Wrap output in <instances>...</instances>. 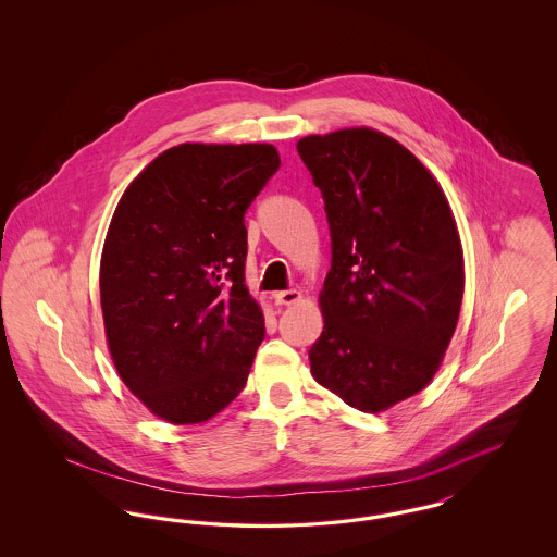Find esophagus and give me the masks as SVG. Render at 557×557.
I'll return each instance as SVG.
<instances>
[{"instance_id":"esophagus-1","label":"esophagus","mask_w":557,"mask_h":557,"mask_svg":"<svg viewBox=\"0 0 557 557\" xmlns=\"http://www.w3.org/2000/svg\"><path fill=\"white\" fill-rule=\"evenodd\" d=\"M296 300H300V292L292 290V288L275 294V305H294Z\"/></svg>"}]
</instances>
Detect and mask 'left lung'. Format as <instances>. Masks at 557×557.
<instances>
[{"instance_id":"8db88e82","label":"left lung","mask_w":557,"mask_h":557,"mask_svg":"<svg viewBox=\"0 0 557 557\" xmlns=\"http://www.w3.org/2000/svg\"><path fill=\"white\" fill-rule=\"evenodd\" d=\"M296 150L332 238L311 373L377 413L425 388L449 346L463 296L457 225L424 164L384 133L309 135Z\"/></svg>"}]
</instances>
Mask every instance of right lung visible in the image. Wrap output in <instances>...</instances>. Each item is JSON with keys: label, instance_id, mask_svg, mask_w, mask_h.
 <instances>
[{"label": "right lung", "instance_id": "1", "mask_svg": "<svg viewBox=\"0 0 557 557\" xmlns=\"http://www.w3.org/2000/svg\"><path fill=\"white\" fill-rule=\"evenodd\" d=\"M280 169L269 144H182L127 187L100 300L123 382L171 424H200L246 384L265 319L244 284V214Z\"/></svg>", "mask_w": 557, "mask_h": 557}]
</instances>
